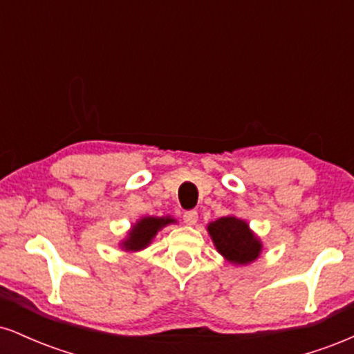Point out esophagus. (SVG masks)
I'll return each instance as SVG.
<instances>
[{"label":"esophagus","instance_id":"34e87169","mask_svg":"<svg viewBox=\"0 0 354 354\" xmlns=\"http://www.w3.org/2000/svg\"><path fill=\"white\" fill-rule=\"evenodd\" d=\"M183 219H185L186 225H194V223L198 221V213L194 209L186 211V213L183 214Z\"/></svg>","mask_w":354,"mask_h":354}]
</instances>
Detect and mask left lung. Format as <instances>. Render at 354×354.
Returning <instances> with one entry per match:
<instances>
[{
  "instance_id": "obj_1",
  "label": "left lung",
  "mask_w": 354,
  "mask_h": 354,
  "mask_svg": "<svg viewBox=\"0 0 354 354\" xmlns=\"http://www.w3.org/2000/svg\"><path fill=\"white\" fill-rule=\"evenodd\" d=\"M216 250L233 263H251L258 258L261 243L253 236L243 219L234 216L219 218L208 226Z\"/></svg>"
}]
</instances>
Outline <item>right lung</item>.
<instances>
[{
  "mask_svg": "<svg viewBox=\"0 0 354 354\" xmlns=\"http://www.w3.org/2000/svg\"><path fill=\"white\" fill-rule=\"evenodd\" d=\"M171 218H143L141 221H138V225L131 230L129 236L123 243L126 250L138 251L141 248L148 246V243L151 241L154 234L158 233V230L163 228L165 225L171 223Z\"/></svg>",
  "mask_w": 354,
  "mask_h": 354,
  "instance_id": "right-lung-1",
  "label": "right lung"
}]
</instances>
